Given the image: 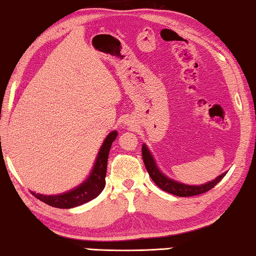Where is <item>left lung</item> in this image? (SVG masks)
Listing matches in <instances>:
<instances>
[{"label":"left lung","instance_id":"obj_1","mask_svg":"<svg viewBox=\"0 0 256 256\" xmlns=\"http://www.w3.org/2000/svg\"><path fill=\"white\" fill-rule=\"evenodd\" d=\"M142 156H143V162L146 165V171L149 173L154 182L160 188V190L170 192V194L180 196V198H186V196H194L200 195L203 192L210 190L211 188H214L220 181L225 176V174L228 172L222 173L220 176H218L216 179L209 182L200 184V186H192V184H182L179 181L173 180L171 178H168L166 174L162 173L160 170L158 168L157 162H156L152 154L150 152V150L148 149L146 144L142 146Z\"/></svg>","mask_w":256,"mask_h":256}]
</instances>
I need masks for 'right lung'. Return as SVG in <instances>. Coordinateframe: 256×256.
<instances>
[{"mask_svg": "<svg viewBox=\"0 0 256 256\" xmlns=\"http://www.w3.org/2000/svg\"><path fill=\"white\" fill-rule=\"evenodd\" d=\"M116 130L110 132L106 136L100 149L98 151L97 158H96L94 168H92L90 174L78 186L68 192H62V194L56 195H42L31 192L32 194L36 198H39L40 201L46 203V204L60 209L75 208V206L84 204V203L97 198L102 192L104 188H105L107 159H108L110 146H112V143L116 140Z\"/></svg>", "mask_w": 256, "mask_h": 256, "instance_id": "right-lung-1", "label": "right lung"}]
</instances>
